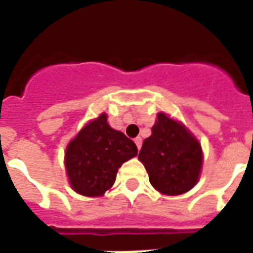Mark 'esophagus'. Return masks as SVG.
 <instances>
[{
    "label": "esophagus",
    "instance_id": "esophagus-1",
    "mask_svg": "<svg viewBox=\"0 0 253 253\" xmlns=\"http://www.w3.org/2000/svg\"><path fill=\"white\" fill-rule=\"evenodd\" d=\"M134 142L136 144V147H138V150H140V147H142V138H136Z\"/></svg>",
    "mask_w": 253,
    "mask_h": 253
}]
</instances>
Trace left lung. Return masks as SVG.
<instances>
[{
  "label": "left lung",
  "mask_w": 253,
  "mask_h": 253,
  "mask_svg": "<svg viewBox=\"0 0 253 253\" xmlns=\"http://www.w3.org/2000/svg\"><path fill=\"white\" fill-rule=\"evenodd\" d=\"M202 159L200 142L182 123L164 113L158 114L152 134L139 152L151 185L167 196L186 193L197 184Z\"/></svg>",
  "instance_id": "8db88e82"
}]
</instances>
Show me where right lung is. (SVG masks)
<instances>
[{"mask_svg":"<svg viewBox=\"0 0 253 253\" xmlns=\"http://www.w3.org/2000/svg\"><path fill=\"white\" fill-rule=\"evenodd\" d=\"M136 155L135 143L111 128L102 113L83 127L67 147L65 169L69 184L83 196H103L115 182L119 167Z\"/></svg>","mask_w":253,"mask_h":253,"instance_id":"add662e5","label":"right lung"}]
</instances>
